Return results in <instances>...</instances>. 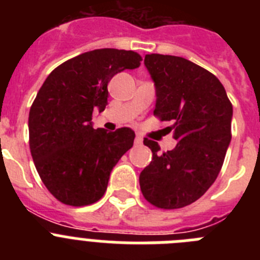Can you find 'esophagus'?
I'll use <instances>...</instances> for the list:
<instances>
[{"label":"esophagus","instance_id":"34e87169","mask_svg":"<svg viewBox=\"0 0 260 260\" xmlns=\"http://www.w3.org/2000/svg\"><path fill=\"white\" fill-rule=\"evenodd\" d=\"M135 144H137V146H141V144H143V139H142L139 135H137V137H135Z\"/></svg>","mask_w":260,"mask_h":260}]
</instances>
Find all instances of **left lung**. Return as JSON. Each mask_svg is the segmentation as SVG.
Returning <instances> with one entry per match:
<instances>
[{
  "label": "left lung",
  "instance_id": "obj_1",
  "mask_svg": "<svg viewBox=\"0 0 260 260\" xmlns=\"http://www.w3.org/2000/svg\"><path fill=\"white\" fill-rule=\"evenodd\" d=\"M144 66L155 84L153 114L173 133L177 146L160 152L144 139L152 161L142 171L139 185L151 204L174 210L194 203L220 173L231 143L233 107L220 80L182 57L146 54Z\"/></svg>",
  "mask_w": 260,
  "mask_h": 260
}]
</instances>
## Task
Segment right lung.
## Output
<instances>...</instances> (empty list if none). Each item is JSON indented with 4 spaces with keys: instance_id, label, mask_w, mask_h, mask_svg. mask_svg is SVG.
<instances>
[{
    "instance_id": "obj_1",
    "label": "right lung",
    "mask_w": 260,
    "mask_h": 260,
    "mask_svg": "<svg viewBox=\"0 0 260 260\" xmlns=\"http://www.w3.org/2000/svg\"><path fill=\"white\" fill-rule=\"evenodd\" d=\"M133 50L95 49L68 59L48 75L29 109V148L50 194L69 206L104 195L110 172L134 143L132 128H93L92 112L108 104V83L139 68Z\"/></svg>"
}]
</instances>
